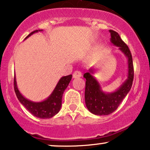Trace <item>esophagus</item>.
<instances>
[{
  "mask_svg": "<svg viewBox=\"0 0 150 150\" xmlns=\"http://www.w3.org/2000/svg\"><path fill=\"white\" fill-rule=\"evenodd\" d=\"M73 76L74 78H77V77H80L82 76V73L80 71V70H76L73 73Z\"/></svg>",
  "mask_w": 150,
  "mask_h": 150,
  "instance_id": "esophagus-1",
  "label": "esophagus"
}]
</instances>
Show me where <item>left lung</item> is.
Returning a JSON list of instances; mask_svg holds the SVG:
<instances>
[{
    "label": "left lung",
    "instance_id": "8db88e82",
    "mask_svg": "<svg viewBox=\"0 0 150 150\" xmlns=\"http://www.w3.org/2000/svg\"><path fill=\"white\" fill-rule=\"evenodd\" d=\"M111 42L127 56L128 58V79L122 86L115 92L105 93L100 89V84L89 73L84 74L86 78L84 98L87 109L96 115H108L112 113L119 107L123 99L129 93L132 86L134 70L133 59L129 47L122 40L120 35L113 30H110ZM93 73V70H91Z\"/></svg>",
    "mask_w": 150,
    "mask_h": 150
}]
</instances>
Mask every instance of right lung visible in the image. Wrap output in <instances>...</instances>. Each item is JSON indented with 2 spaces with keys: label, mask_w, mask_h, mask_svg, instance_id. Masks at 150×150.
Returning <instances> with one entry per match:
<instances>
[{
  "label": "right lung",
  "mask_w": 150,
  "mask_h": 150,
  "mask_svg": "<svg viewBox=\"0 0 150 150\" xmlns=\"http://www.w3.org/2000/svg\"><path fill=\"white\" fill-rule=\"evenodd\" d=\"M40 30H35L31 32L29 35H27V38L29 37L32 34L38 32ZM72 79V75H67L61 77L56 86L54 90L50 96L45 100L40 103H34L25 98L21 94L17 89V83H16L15 76L14 77V89L16 96L19 99V102L28 110L34 116L38 118L49 119L57 115L60 110L62 102V96L65 89L67 88Z\"/></svg>",
  "instance_id": "right-lung-1"
}]
</instances>
